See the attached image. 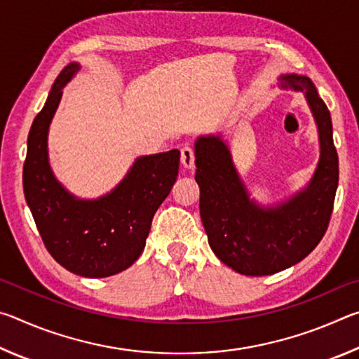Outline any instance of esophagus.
<instances>
[{
    "mask_svg": "<svg viewBox=\"0 0 359 359\" xmlns=\"http://www.w3.org/2000/svg\"><path fill=\"white\" fill-rule=\"evenodd\" d=\"M180 161L187 169H191L194 166V150L190 145H185L180 150Z\"/></svg>",
    "mask_w": 359,
    "mask_h": 359,
    "instance_id": "34e87169",
    "label": "esophagus"
}]
</instances>
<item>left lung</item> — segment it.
<instances>
[{
	"label": "left lung",
	"instance_id": "obj_1",
	"mask_svg": "<svg viewBox=\"0 0 359 359\" xmlns=\"http://www.w3.org/2000/svg\"><path fill=\"white\" fill-rule=\"evenodd\" d=\"M282 87L306 93L318 125L320 161L311 184L287 203L261 209L248 199L231 154L218 136L194 145L199 210L209 245L231 269L244 276H271L299 263L320 244L331 220L339 184V158L331 115L312 81L282 76Z\"/></svg>",
	"mask_w": 359,
	"mask_h": 359
}]
</instances>
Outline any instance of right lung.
I'll use <instances>...</instances> for the list:
<instances>
[{
  "label": "right lung",
  "instance_id": "1",
  "mask_svg": "<svg viewBox=\"0 0 359 359\" xmlns=\"http://www.w3.org/2000/svg\"><path fill=\"white\" fill-rule=\"evenodd\" d=\"M79 71L60 72L28 135L23 191L48 253L82 277H109L128 269L142 253L151 220L177 180V149L137 158L131 171L106 196L76 199L53 177L47 160V131L65 85Z\"/></svg>",
  "mask_w": 359,
  "mask_h": 359
}]
</instances>
